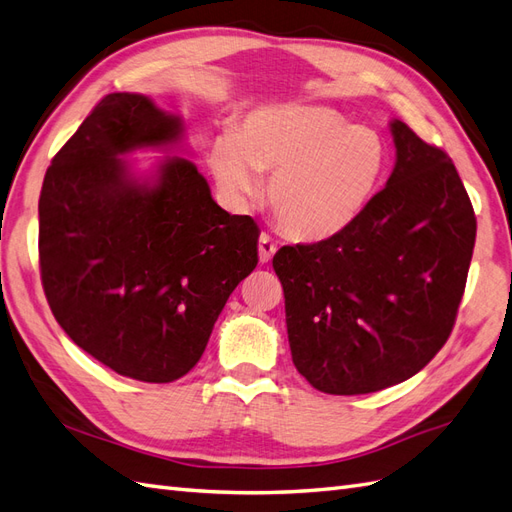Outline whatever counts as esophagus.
Returning <instances> with one entry per match:
<instances>
[{
	"mask_svg": "<svg viewBox=\"0 0 512 512\" xmlns=\"http://www.w3.org/2000/svg\"><path fill=\"white\" fill-rule=\"evenodd\" d=\"M275 252H278V245L273 243V239L269 237L267 232H262L260 239H258V256H260L262 265H267V262H271Z\"/></svg>",
	"mask_w": 512,
	"mask_h": 512,
	"instance_id": "esophagus-1",
	"label": "esophagus"
}]
</instances>
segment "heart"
I'll list each match as a JSON object with an SVG mask.
<instances>
[{
    "mask_svg": "<svg viewBox=\"0 0 512 512\" xmlns=\"http://www.w3.org/2000/svg\"><path fill=\"white\" fill-rule=\"evenodd\" d=\"M209 168L237 206L256 200L260 176H271L269 206L280 228L299 241H325L375 196L385 144L321 105L260 107L211 144Z\"/></svg>",
    "mask_w": 512,
    "mask_h": 512,
    "instance_id": "heart-1",
    "label": "heart"
}]
</instances>
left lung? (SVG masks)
I'll use <instances>...</instances> for the list:
<instances>
[{"label":"left lung","instance_id":"8db88e82","mask_svg":"<svg viewBox=\"0 0 512 512\" xmlns=\"http://www.w3.org/2000/svg\"><path fill=\"white\" fill-rule=\"evenodd\" d=\"M396 165L364 213L336 237L284 245L293 364L312 388L353 396L420 372L457 321L476 215L444 150L392 120Z\"/></svg>","mask_w":512,"mask_h":512}]
</instances>
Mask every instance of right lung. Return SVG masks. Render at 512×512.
<instances>
[{
	"label": "right lung",
	"mask_w": 512,
	"mask_h": 512,
	"mask_svg": "<svg viewBox=\"0 0 512 512\" xmlns=\"http://www.w3.org/2000/svg\"><path fill=\"white\" fill-rule=\"evenodd\" d=\"M183 120L114 92L53 157L38 200L40 280L55 321L122 377L170 383L198 364L258 265V226L211 198L181 157L137 178L120 155L181 142Z\"/></svg>",
	"instance_id": "add662e5"
}]
</instances>
